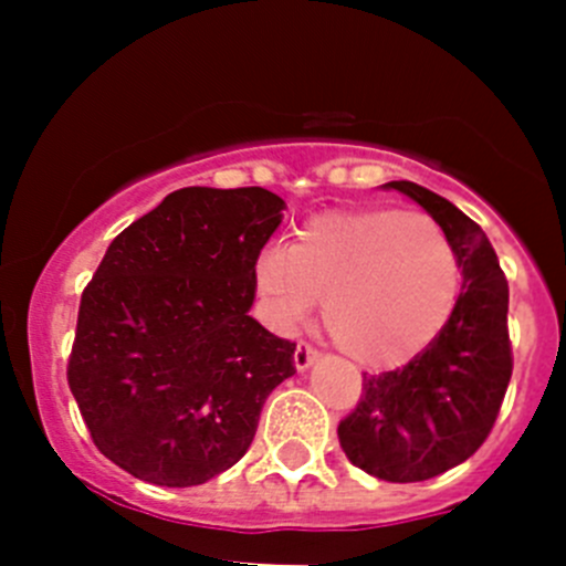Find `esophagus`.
<instances>
[{"label":"esophagus","instance_id":"esophagus-1","mask_svg":"<svg viewBox=\"0 0 566 566\" xmlns=\"http://www.w3.org/2000/svg\"><path fill=\"white\" fill-rule=\"evenodd\" d=\"M317 358H319V353L315 350V347L306 345V342H298V347H295V353H293V361H295V369H298V373L310 369Z\"/></svg>","mask_w":566,"mask_h":566}]
</instances>
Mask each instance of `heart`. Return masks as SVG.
Masks as SVG:
<instances>
[{"mask_svg": "<svg viewBox=\"0 0 566 566\" xmlns=\"http://www.w3.org/2000/svg\"><path fill=\"white\" fill-rule=\"evenodd\" d=\"M460 260L424 213L350 208L312 216L290 243L254 260L265 323L295 334L323 306L336 345L367 369L416 361L449 325L460 298Z\"/></svg>", "mask_w": 566, "mask_h": 566, "instance_id": "1", "label": "heart"}]
</instances>
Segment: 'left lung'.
Here are the masks:
<instances>
[{
  "label": "left lung",
  "instance_id": "1",
  "mask_svg": "<svg viewBox=\"0 0 566 566\" xmlns=\"http://www.w3.org/2000/svg\"><path fill=\"white\" fill-rule=\"evenodd\" d=\"M384 188L413 199L447 232L462 293L443 334L416 361L364 375L361 402L336 432L361 471L384 482H424L465 462L493 430L512 378L510 287L482 227L449 199L410 180Z\"/></svg>",
  "mask_w": 566,
  "mask_h": 566
}]
</instances>
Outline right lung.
Listing matches in <instances>:
<instances>
[{
    "label": "right lung",
    "instance_id": "1",
    "mask_svg": "<svg viewBox=\"0 0 566 566\" xmlns=\"http://www.w3.org/2000/svg\"><path fill=\"white\" fill-rule=\"evenodd\" d=\"M284 199L180 188L125 227L78 306L67 384L93 443L142 482L191 488L235 465L295 342L249 315Z\"/></svg>",
    "mask_w": 566,
    "mask_h": 566
}]
</instances>
